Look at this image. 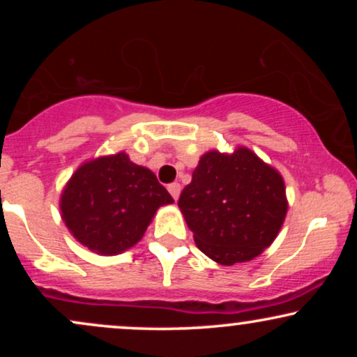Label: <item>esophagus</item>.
<instances>
[{"label":"esophagus","mask_w":357,"mask_h":357,"mask_svg":"<svg viewBox=\"0 0 357 357\" xmlns=\"http://www.w3.org/2000/svg\"><path fill=\"white\" fill-rule=\"evenodd\" d=\"M167 191H169V195L173 196L174 199H178L179 198V192H181V184H179V183L169 184V186H167Z\"/></svg>","instance_id":"1"}]
</instances>
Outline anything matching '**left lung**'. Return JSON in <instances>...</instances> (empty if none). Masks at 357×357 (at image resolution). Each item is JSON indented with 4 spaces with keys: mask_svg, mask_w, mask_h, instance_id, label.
I'll return each mask as SVG.
<instances>
[{
    "mask_svg": "<svg viewBox=\"0 0 357 357\" xmlns=\"http://www.w3.org/2000/svg\"><path fill=\"white\" fill-rule=\"evenodd\" d=\"M178 206L204 255L235 265L253 260L275 240L287 215L285 184L247 147L233 154L210 151Z\"/></svg>",
    "mask_w": 357,
    "mask_h": 357,
    "instance_id": "8db88e82",
    "label": "left lung"
}]
</instances>
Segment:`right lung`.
Segmentation results:
<instances>
[{
	"label": "right lung",
	"instance_id": "add662e5",
	"mask_svg": "<svg viewBox=\"0 0 357 357\" xmlns=\"http://www.w3.org/2000/svg\"><path fill=\"white\" fill-rule=\"evenodd\" d=\"M173 203L153 171L127 154L93 159L75 171L61 192V218L92 252L117 255L136 245L162 204Z\"/></svg>",
	"mask_w": 357,
	"mask_h": 357
}]
</instances>
